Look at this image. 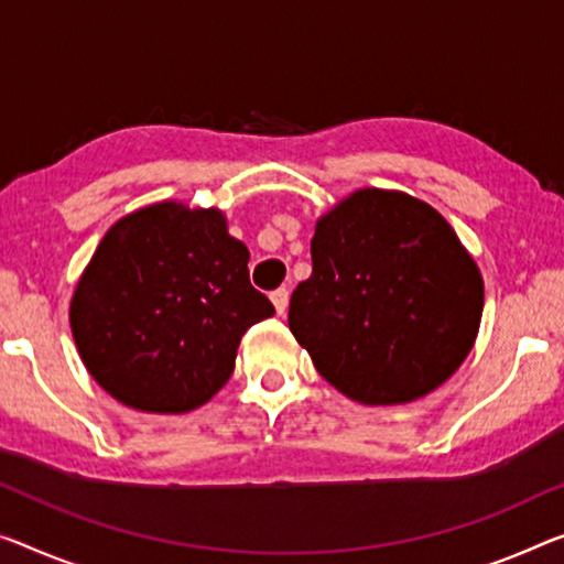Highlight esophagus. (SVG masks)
Segmentation results:
<instances>
[{
	"instance_id": "34e87169",
	"label": "esophagus",
	"mask_w": 564,
	"mask_h": 564,
	"mask_svg": "<svg viewBox=\"0 0 564 564\" xmlns=\"http://www.w3.org/2000/svg\"><path fill=\"white\" fill-rule=\"evenodd\" d=\"M272 305L276 310V315H284V312H288V305H290V292L284 288L274 290L272 292Z\"/></svg>"
}]
</instances>
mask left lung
<instances>
[{"label": "left lung", "instance_id": "8db88e82", "mask_svg": "<svg viewBox=\"0 0 564 564\" xmlns=\"http://www.w3.org/2000/svg\"><path fill=\"white\" fill-rule=\"evenodd\" d=\"M310 252L290 330L343 395L366 405L415 401L474 348L481 272L426 202L360 188L319 216Z\"/></svg>", "mask_w": 564, "mask_h": 564}]
</instances>
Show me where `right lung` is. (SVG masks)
I'll return each mask as SVG.
<instances>
[{
  "label": "right lung",
  "mask_w": 564,
  "mask_h": 564,
  "mask_svg": "<svg viewBox=\"0 0 564 564\" xmlns=\"http://www.w3.org/2000/svg\"><path fill=\"white\" fill-rule=\"evenodd\" d=\"M219 209L163 202L112 224L70 302L77 352L128 409L186 413L227 383L249 327L274 315Z\"/></svg>",
  "instance_id": "add662e5"
}]
</instances>
